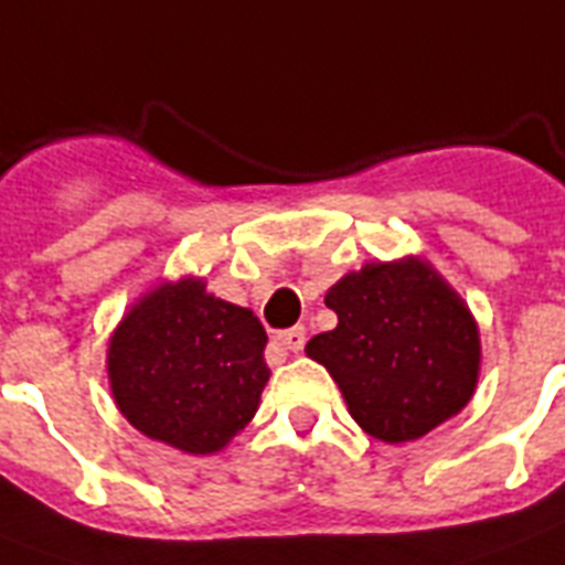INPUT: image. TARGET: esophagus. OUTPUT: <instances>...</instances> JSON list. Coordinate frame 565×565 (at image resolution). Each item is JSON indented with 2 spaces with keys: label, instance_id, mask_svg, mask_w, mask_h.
<instances>
[{
  "label": "esophagus",
  "instance_id": "esophagus-1",
  "mask_svg": "<svg viewBox=\"0 0 565 565\" xmlns=\"http://www.w3.org/2000/svg\"><path fill=\"white\" fill-rule=\"evenodd\" d=\"M277 341L286 347V350H291V353H300V350H303V344H306V329L303 327L286 329V332H279Z\"/></svg>",
  "mask_w": 565,
  "mask_h": 565
}]
</instances>
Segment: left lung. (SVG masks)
Segmentation results:
<instances>
[{
  "instance_id": "1",
  "label": "left lung",
  "mask_w": 565,
  "mask_h": 565,
  "mask_svg": "<svg viewBox=\"0 0 565 565\" xmlns=\"http://www.w3.org/2000/svg\"><path fill=\"white\" fill-rule=\"evenodd\" d=\"M338 327L306 344L350 417L382 444H408L452 419L481 373L478 320L423 256L367 262L329 288Z\"/></svg>"
}]
</instances>
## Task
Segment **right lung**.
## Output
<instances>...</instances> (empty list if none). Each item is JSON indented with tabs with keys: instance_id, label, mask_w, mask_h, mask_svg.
Here are the masks:
<instances>
[{
	"instance_id": "obj_1",
	"label": "right lung",
	"mask_w": 565,
	"mask_h": 565,
	"mask_svg": "<svg viewBox=\"0 0 565 565\" xmlns=\"http://www.w3.org/2000/svg\"><path fill=\"white\" fill-rule=\"evenodd\" d=\"M265 327L204 277L162 279L121 315L107 379L121 417L186 455H215L254 419L270 370Z\"/></svg>"
}]
</instances>
